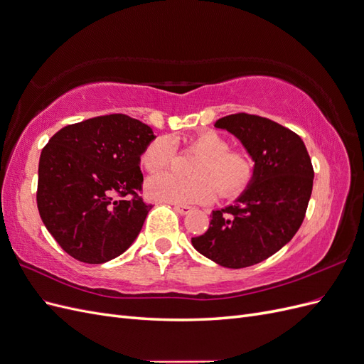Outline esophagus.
I'll return each instance as SVG.
<instances>
[{"label": "esophagus", "instance_id": "34e87169", "mask_svg": "<svg viewBox=\"0 0 364 364\" xmlns=\"http://www.w3.org/2000/svg\"><path fill=\"white\" fill-rule=\"evenodd\" d=\"M174 209H176V211H178L179 214L185 215V214H188L193 208H191V206H188V205H179V203H174Z\"/></svg>", "mask_w": 364, "mask_h": 364}]
</instances>
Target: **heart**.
Instances as JSON below:
<instances>
[{
  "label": "heart",
  "mask_w": 364,
  "mask_h": 364,
  "mask_svg": "<svg viewBox=\"0 0 364 364\" xmlns=\"http://www.w3.org/2000/svg\"><path fill=\"white\" fill-rule=\"evenodd\" d=\"M186 146L203 153L196 162L194 178L174 173L153 176L147 183L150 199L170 203H205L218 194L234 197L243 193L255 174V161L245 150H232L230 141L215 130H203L186 139ZM178 149L168 136L151 141L142 153V165L155 173L170 167Z\"/></svg>",
  "instance_id": "b5f03b06"
}]
</instances>
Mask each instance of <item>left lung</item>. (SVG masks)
I'll list each match as a JSON object with an SVG mask.
<instances>
[{"mask_svg":"<svg viewBox=\"0 0 364 364\" xmlns=\"http://www.w3.org/2000/svg\"><path fill=\"white\" fill-rule=\"evenodd\" d=\"M214 126L241 141L255 161V174L234 205L213 211L208 230L191 243L220 266L243 269L294 237L310 202L314 170L301 136L269 118L240 112Z\"/></svg>","mask_w":364,"mask_h":364,"instance_id":"obj_1","label":"left lung"}]
</instances>
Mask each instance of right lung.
I'll return each instance as SVG.
<instances>
[{"instance_id":"add662e5","label":"right lung","mask_w":364,"mask_h":364,"mask_svg":"<svg viewBox=\"0 0 364 364\" xmlns=\"http://www.w3.org/2000/svg\"><path fill=\"white\" fill-rule=\"evenodd\" d=\"M155 138L139 119L112 114L65 126L42 149L38 209L68 255L103 264L134 243L151 208L138 194L141 155Z\"/></svg>"}]
</instances>
